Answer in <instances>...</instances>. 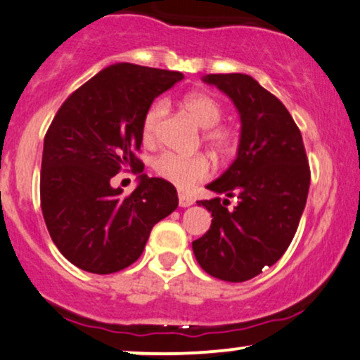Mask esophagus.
Masks as SVG:
<instances>
[{
  "label": "esophagus",
  "mask_w": 360,
  "mask_h": 360,
  "mask_svg": "<svg viewBox=\"0 0 360 360\" xmlns=\"http://www.w3.org/2000/svg\"><path fill=\"white\" fill-rule=\"evenodd\" d=\"M191 205H193V200L189 198V196L183 195V193H179V207L186 208V207H191Z\"/></svg>",
  "instance_id": "esophagus-1"
}]
</instances>
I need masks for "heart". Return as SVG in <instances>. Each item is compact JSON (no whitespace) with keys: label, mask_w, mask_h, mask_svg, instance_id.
<instances>
[{"label":"heart","mask_w":360,"mask_h":360,"mask_svg":"<svg viewBox=\"0 0 360 360\" xmlns=\"http://www.w3.org/2000/svg\"><path fill=\"white\" fill-rule=\"evenodd\" d=\"M183 105L195 117L200 126L207 128L205 141L212 150L224 155L232 150V131L227 126L217 124L222 120V105L205 92H189L183 98ZM165 114V102L157 101L150 105L141 122V136L145 141H153L159 131L162 117ZM155 172L162 179L169 181L181 191H188L200 181L210 176V162L205 155H179L174 152L162 153L155 160Z\"/></svg>","instance_id":"obj_1"}]
</instances>
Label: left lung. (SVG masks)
<instances>
[{
	"label": "left lung",
	"instance_id": "left-lung-1",
	"mask_svg": "<svg viewBox=\"0 0 360 360\" xmlns=\"http://www.w3.org/2000/svg\"><path fill=\"white\" fill-rule=\"evenodd\" d=\"M205 84L234 102L240 116L238 157L210 191L227 198L198 201L212 225L193 240L196 262L215 278L246 282L282 258L306 207L311 171L302 135L285 105L243 73L207 75ZM229 198H238L227 209Z\"/></svg>",
	"mask_w": 360,
	"mask_h": 360
}]
</instances>
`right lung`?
<instances>
[{"label":"right lung","instance_id":"1","mask_svg":"<svg viewBox=\"0 0 360 360\" xmlns=\"http://www.w3.org/2000/svg\"><path fill=\"white\" fill-rule=\"evenodd\" d=\"M179 71L116 63L63 102L44 138L41 208L51 239L75 266L108 275L135 263L150 231L177 208L169 181L141 174L131 195L110 179L140 169L141 122Z\"/></svg>","mask_w":360,"mask_h":360}]
</instances>
